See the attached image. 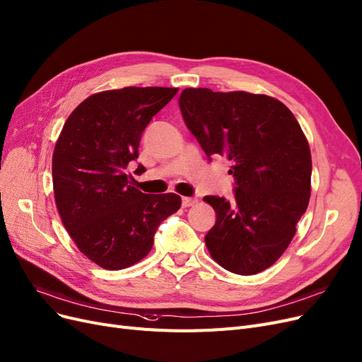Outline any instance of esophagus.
I'll list each match as a JSON object with an SVG mask.
<instances>
[{"instance_id": "obj_1", "label": "esophagus", "mask_w": 362, "mask_h": 362, "mask_svg": "<svg viewBox=\"0 0 362 362\" xmlns=\"http://www.w3.org/2000/svg\"><path fill=\"white\" fill-rule=\"evenodd\" d=\"M181 202H182L184 208H189V206H193L194 204H197V199L196 197H187V196H184L181 199Z\"/></svg>"}]
</instances>
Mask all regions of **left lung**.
Instances as JSON below:
<instances>
[{
	"label": "left lung",
	"mask_w": 362,
	"mask_h": 362,
	"mask_svg": "<svg viewBox=\"0 0 362 362\" xmlns=\"http://www.w3.org/2000/svg\"><path fill=\"white\" fill-rule=\"evenodd\" d=\"M178 102L205 154L228 158L235 177L232 201L204 197L217 214L205 235L209 255L240 276L269 268L291 244L310 201L311 154L301 126L265 94L185 88Z\"/></svg>",
	"instance_id": "left-lung-1"
}]
</instances>
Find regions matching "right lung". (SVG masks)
<instances>
[{
    "mask_svg": "<svg viewBox=\"0 0 362 362\" xmlns=\"http://www.w3.org/2000/svg\"><path fill=\"white\" fill-rule=\"evenodd\" d=\"M177 93L161 86L97 93L61 130L52 157L58 213L79 250L105 269L138 264L151 252L160 223L181 206L175 193H142L129 173L145 127Z\"/></svg>",
    "mask_w": 362,
    "mask_h": 362,
    "instance_id": "1",
    "label": "right lung"
}]
</instances>
